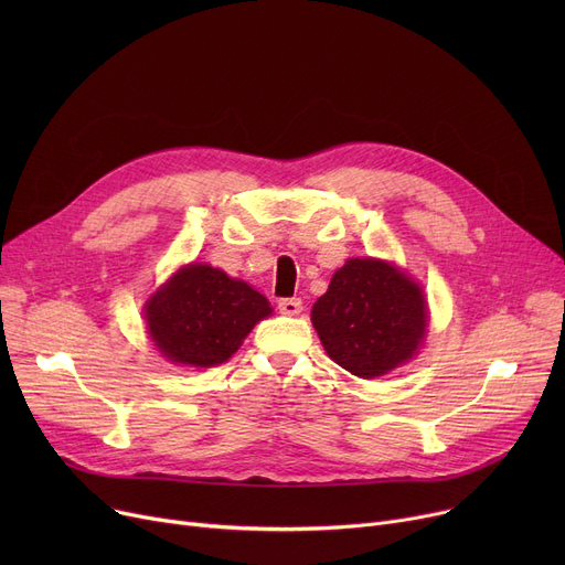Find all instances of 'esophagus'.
Wrapping results in <instances>:
<instances>
[{"mask_svg": "<svg viewBox=\"0 0 565 565\" xmlns=\"http://www.w3.org/2000/svg\"><path fill=\"white\" fill-rule=\"evenodd\" d=\"M279 311L284 316H298L302 311V300L300 298H284V300H279Z\"/></svg>", "mask_w": 565, "mask_h": 565, "instance_id": "esophagus-1", "label": "esophagus"}]
</instances>
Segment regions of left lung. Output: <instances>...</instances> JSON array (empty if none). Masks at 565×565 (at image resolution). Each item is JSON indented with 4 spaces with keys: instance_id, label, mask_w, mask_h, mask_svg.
<instances>
[{
    "instance_id": "left-lung-1",
    "label": "left lung",
    "mask_w": 565,
    "mask_h": 565,
    "mask_svg": "<svg viewBox=\"0 0 565 565\" xmlns=\"http://www.w3.org/2000/svg\"><path fill=\"white\" fill-rule=\"evenodd\" d=\"M322 348L358 377H380L409 362L424 343L422 286L380 258H348L311 309Z\"/></svg>"
}]
</instances>
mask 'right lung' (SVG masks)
<instances>
[{"instance_id": "obj_1", "label": "right lung", "mask_w": 565, "mask_h": 565, "mask_svg": "<svg viewBox=\"0 0 565 565\" xmlns=\"http://www.w3.org/2000/svg\"><path fill=\"white\" fill-rule=\"evenodd\" d=\"M270 313V302L249 284L201 263L173 273L143 307L148 334L162 358L196 369L226 362Z\"/></svg>"}]
</instances>
